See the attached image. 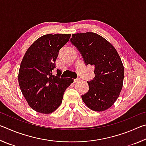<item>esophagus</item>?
I'll return each mask as SVG.
<instances>
[{
  "label": "esophagus",
  "mask_w": 146,
  "mask_h": 146,
  "mask_svg": "<svg viewBox=\"0 0 146 146\" xmlns=\"http://www.w3.org/2000/svg\"><path fill=\"white\" fill-rule=\"evenodd\" d=\"M80 80V78H75V79H74V82L75 83H76V82H78V81Z\"/></svg>",
  "instance_id": "esophagus-1"
}]
</instances>
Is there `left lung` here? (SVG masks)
<instances>
[{
    "instance_id": "obj_1",
    "label": "left lung",
    "mask_w": 146,
    "mask_h": 146,
    "mask_svg": "<svg viewBox=\"0 0 146 146\" xmlns=\"http://www.w3.org/2000/svg\"><path fill=\"white\" fill-rule=\"evenodd\" d=\"M71 42L82 54L86 65L94 66L95 76L88 81L89 91L82 99L95 111L111 107L123 86L124 69L121 58L111 44L92 32L72 35Z\"/></svg>"
}]
</instances>
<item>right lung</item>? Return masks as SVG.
<instances>
[{"label":"right lung","instance_id":"right-lung-1","mask_svg":"<svg viewBox=\"0 0 146 146\" xmlns=\"http://www.w3.org/2000/svg\"><path fill=\"white\" fill-rule=\"evenodd\" d=\"M71 34H48L29 46L22 60L19 84L28 105L36 112L49 114L62 102L66 88L73 82L71 78L60 77V70L53 75L58 51L70 40Z\"/></svg>","mask_w":146,"mask_h":146}]
</instances>
